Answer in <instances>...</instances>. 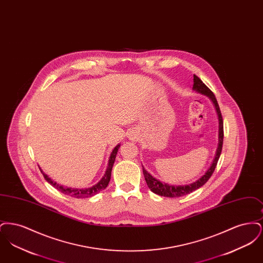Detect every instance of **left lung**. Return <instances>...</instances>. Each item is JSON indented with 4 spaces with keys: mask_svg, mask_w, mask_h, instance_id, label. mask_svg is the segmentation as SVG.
<instances>
[{
    "mask_svg": "<svg viewBox=\"0 0 263 263\" xmlns=\"http://www.w3.org/2000/svg\"><path fill=\"white\" fill-rule=\"evenodd\" d=\"M193 89L196 90L199 93H202L204 96H207L210 100H212V102L214 103V105H215L216 111H217V114H218V119H219V142H218V148H217V151H216L215 158L213 160L210 167L208 168V171L204 175H202L198 180H196V181H194V182H192L190 184H187V185H177L176 186V185H170L167 183L162 182V181L158 180L157 178H155L154 176H152L143 166V174H144V176H145V180L147 182L148 187L150 188L154 193H156L158 195H161V196H164V197L174 198V197L184 196L186 194H189V193L195 191L196 189H198L201 186H203L208 181V179L211 177V175H213V173H214V171L216 168L217 163L219 161L221 152H222L223 139H224V124H223V117H222L221 110H220V107H219V104L217 102V100H216L212 90L208 88L196 75H193Z\"/></svg>",
    "mask_w": 263,
    "mask_h": 263,
    "instance_id": "1",
    "label": "left lung"
}]
</instances>
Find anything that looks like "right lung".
I'll return each mask as SVG.
<instances>
[{"label": "right lung", "mask_w": 263, "mask_h": 263, "mask_svg": "<svg viewBox=\"0 0 263 263\" xmlns=\"http://www.w3.org/2000/svg\"><path fill=\"white\" fill-rule=\"evenodd\" d=\"M120 145H117L114 149H113L112 153L110 155V158H109V161H108V166L106 168V172L104 175L102 176V178L100 179V181L89 188H83V189H78V188H71V187H64L63 185H59L57 182L53 181L51 179L50 177H48V175H45L41 170V173L43 174L44 178L46 179L47 182H49L52 186H54L55 188H57L59 191H61L64 194L66 195H69V196H72V197H76V198H87V197H91L92 195H96L97 193H99L101 190L105 189L106 186L108 185L109 183V180H110V177H111V171H112L113 163L115 161V158H116V154L118 152Z\"/></svg>", "instance_id": "obj_1"}]
</instances>
